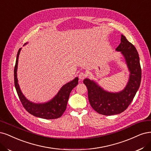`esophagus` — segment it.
Segmentation results:
<instances>
[{"label":"esophagus","instance_id":"1","mask_svg":"<svg viewBox=\"0 0 151 151\" xmlns=\"http://www.w3.org/2000/svg\"><path fill=\"white\" fill-rule=\"evenodd\" d=\"M86 77V74L85 73V72H80L79 75V79L81 81L84 80L85 79Z\"/></svg>","mask_w":151,"mask_h":151}]
</instances>
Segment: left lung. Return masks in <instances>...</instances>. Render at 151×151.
<instances>
[{"label": "left lung", "mask_w": 151, "mask_h": 151, "mask_svg": "<svg viewBox=\"0 0 151 151\" xmlns=\"http://www.w3.org/2000/svg\"><path fill=\"white\" fill-rule=\"evenodd\" d=\"M121 42L116 48L123 55L130 72L129 79L124 90L109 92L89 79L83 81L88 91V99L91 107L100 114L115 115L128 107L138 91L141 81V67L139 54L134 45L121 35Z\"/></svg>", "instance_id": "8db88e82"}]
</instances>
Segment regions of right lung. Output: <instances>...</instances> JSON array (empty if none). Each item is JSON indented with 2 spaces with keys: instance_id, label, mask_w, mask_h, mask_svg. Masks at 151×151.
Segmentation results:
<instances>
[{
  "instance_id": "obj_1",
  "label": "right lung",
  "mask_w": 151,
  "mask_h": 151,
  "mask_svg": "<svg viewBox=\"0 0 151 151\" xmlns=\"http://www.w3.org/2000/svg\"><path fill=\"white\" fill-rule=\"evenodd\" d=\"M20 50L21 48L18 50L14 67V84L22 106L26 111L35 117L45 119H55L61 117L66 109L70 92L78 84V77H76L73 81L62 86L58 94L49 102L42 104L30 102L23 95L18 84L17 70Z\"/></svg>"
}]
</instances>
